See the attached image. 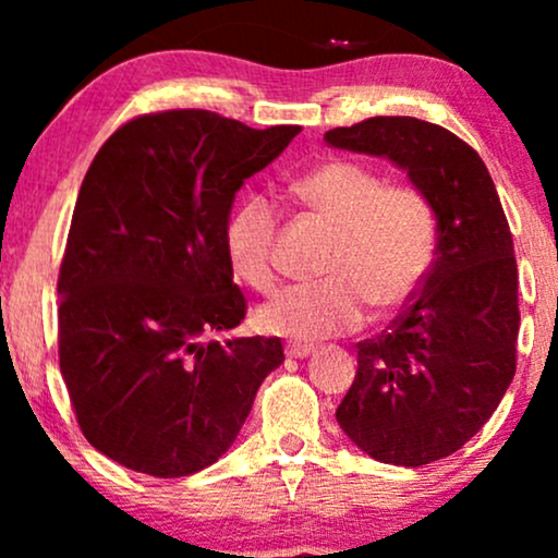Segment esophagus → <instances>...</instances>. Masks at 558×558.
I'll list each match as a JSON object with an SVG mask.
<instances>
[{
    "instance_id": "esophagus-1",
    "label": "esophagus",
    "mask_w": 558,
    "mask_h": 558,
    "mask_svg": "<svg viewBox=\"0 0 558 558\" xmlns=\"http://www.w3.org/2000/svg\"><path fill=\"white\" fill-rule=\"evenodd\" d=\"M286 354L293 356V360H306V356L315 354V345L310 343H288Z\"/></svg>"
}]
</instances>
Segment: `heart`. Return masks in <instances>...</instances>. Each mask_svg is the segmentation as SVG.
Here are the masks:
<instances>
[{"label": "heart", "mask_w": 558, "mask_h": 558, "mask_svg": "<svg viewBox=\"0 0 558 558\" xmlns=\"http://www.w3.org/2000/svg\"><path fill=\"white\" fill-rule=\"evenodd\" d=\"M306 209L336 228L325 272L315 283L288 286L259 306L267 332L317 341L356 330L375 312L412 299L435 257L430 204L409 185H386L380 172L349 159H330L291 185ZM278 213L262 194L243 196L226 226V252L241 283L270 291Z\"/></svg>", "instance_id": "b5f03b06"}]
</instances>
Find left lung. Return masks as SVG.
<instances>
[{
	"instance_id": "left-lung-1",
	"label": "left lung",
	"mask_w": 558,
	"mask_h": 558,
	"mask_svg": "<svg viewBox=\"0 0 558 558\" xmlns=\"http://www.w3.org/2000/svg\"><path fill=\"white\" fill-rule=\"evenodd\" d=\"M325 144L407 172L435 215V259L409 306L356 345V377L336 420L383 464L422 466L475 435L517 369V259L485 162L446 128L369 118Z\"/></svg>"
}]
</instances>
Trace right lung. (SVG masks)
I'll use <instances>...</instances> for the list:
<instances>
[{
  "label": "right lung",
  "instance_id": "obj_1",
  "mask_svg": "<svg viewBox=\"0 0 558 558\" xmlns=\"http://www.w3.org/2000/svg\"><path fill=\"white\" fill-rule=\"evenodd\" d=\"M267 131L207 110L131 120L94 157L60 267V369L96 451L151 477L215 464L283 364L280 338H228L246 299L226 226L241 185L283 155Z\"/></svg>",
  "mask_w": 558,
  "mask_h": 558
}]
</instances>
